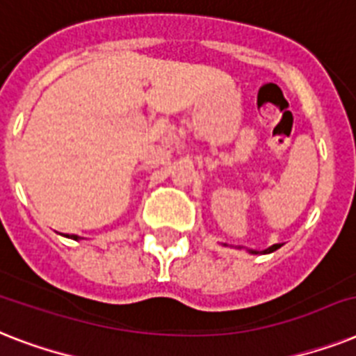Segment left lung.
<instances>
[{"instance_id": "left-lung-1", "label": "left lung", "mask_w": 356, "mask_h": 356, "mask_svg": "<svg viewBox=\"0 0 356 356\" xmlns=\"http://www.w3.org/2000/svg\"><path fill=\"white\" fill-rule=\"evenodd\" d=\"M280 247H282V243L273 245V247L265 248V250H261V252H259V250H248V252H250V254H268V252H274V250H278Z\"/></svg>"}]
</instances>
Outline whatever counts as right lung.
I'll return each mask as SVG.
<instances>
[{
    "label": "right lung",
    "instance_id": "add662e5",
    "mask_svg": "<svg viewBox=\"0 0 356 356\" xmlns=\"http://www.w3.org/2000/svg\"><path fill=\"white\" fill-rule=\"evenodd\" d=\"M71 238H73V239H78V238H76V236H71Z\"/></svg>",
    "mask_w": 356,
    "mask_h": 356
}]
</instances>
